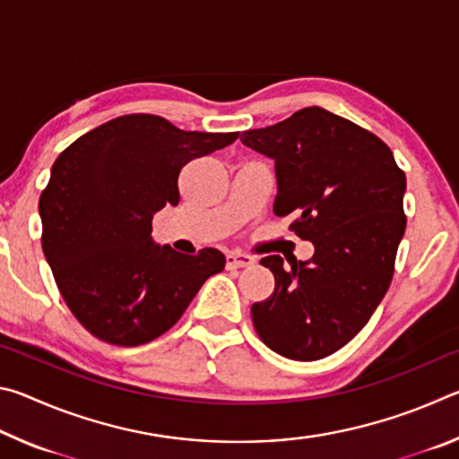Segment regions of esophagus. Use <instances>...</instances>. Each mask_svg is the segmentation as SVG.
<instances>
[{"mask_svg": "<svg viewBox=\"0 0 459 459\" xmlns=\"http://www.w3.org/2000/svg\"><path fill=\"white\" fill-rule=\"evenodd\" d=\"M253 263H255V259L248 257V255H240V253H229L227 255V269L251 267Z\"/></svg>", "mask_w": 459, "mask_h": 459, "instance_id": "1", "label": "esophagus"}]
</instances>
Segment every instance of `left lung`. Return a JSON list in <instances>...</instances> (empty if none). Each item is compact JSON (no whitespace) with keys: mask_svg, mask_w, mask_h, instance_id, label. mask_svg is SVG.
I'll return each instance as SVG.
<instances>
[{"mask_svg":"<svg viewBox=\"0 0 459 459\" xmlns=\"http://www.w3.org/2000/svg\"><path fill=\"white\" fill-rule=\"evenodd\" d=\"M240 142L275 161L273 212L293 214L291 230L314 245L312 259L290 267L279 255L261 259L275 291L253 304L255 330L285 359L320 360L367 325L391 285L407 178L385 142L322 107Z\"/></svg>","mask_w":459,"mask_h":459,"instance_id":"1","label":"left lung"}]
</instances>
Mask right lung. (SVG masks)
Listing matches in <instances>:
<instances>
[{"label": "right lung", "mask_w": 459, "mask_h": 459, "mask_svg": "<svg viewBox=\"0 0 459 459\" xmlns=\"http://www.w3.org/2000/svg\"><path fill=\"white\" fill-rule=\"evenodd\" d=\"M237 137L126 115L58 155L40 196L42 248L66 306L92 336L117 346L155 340L224 269L219 248L182 255L155 243L152 219L180 202L178 176L188 161Z\"/></svg>", "instance_id": "right-lung-1"}]
</instances>
